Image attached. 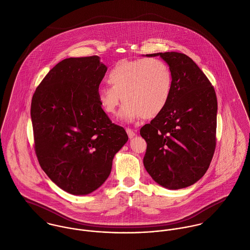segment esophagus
Here are the masks:
<instances>
[{"label": "esophagus", "instance_id": "esophagus-1", "mask_svg": "<svg viewBox=\"0 0 250 250\" xmlns=\"http://www.w3.org/2000/svg\"><path fill=\"white\" fill-rule=\"evenodd\" d=\"M126 132H127V134H128L129 139H133V138L136 136V133H135L132 129H130V128H127V129H126Z\"/></svg>", "mask_w": 250, "mask_h": 250}]
</instances>
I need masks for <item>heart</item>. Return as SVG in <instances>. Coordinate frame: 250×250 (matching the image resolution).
Returning <instances> with one entry per match:
<instances>
[{"mask_svg":"<svg viewBox=\"0 0 250 250\" xmlns=\"http://www.w3.org/2000/svg\"><path fill=\"white\" fill-rule=\"evenodd\" d=\"M107 80L110 86L97 89L99 105L107 115H115L123 100L120 116L126 121L159 115L169 101L173 84L169 66L156 58L119 61Z\"/></svg>","mask_w":250,"mask_h":250,"instance_id":"b5f03b06","label":"heart"}]
</instances>
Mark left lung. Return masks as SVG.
Masks as SVG:
<instances>
[{"instance_id": "obj_1", "label": "left lung", "mask_w": 250, "mask_h": 250, "mask_svg": "<svg viewBox=\"0 0 250 250\" xmlns=\"http://www.w3.org/2000/svg\"><path fill=\"white\" fill-rule=\"evenodd\" d=\"M160 56L169 66L172 91L165 109L141 129L147 143L143 165L159 185L178 189L206 173L215 149L217 101L214 86L187 55Z\"/></svg>"}]
</instances>
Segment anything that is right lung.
<instances>
[{"mask_svg": "<svg viewBox=\"0 0 250 250\" xmlns=\"http://www.w3.org/2000/svg\"><path fill=\"white\" fill-rule=\"evenodd\" d=\"M107 67L98 56L59 62L36 87L31 105L35 150L58 187L88 194L107 180L114 155L127 143L97 100Z\"/></svg>", "mask_w": 250, "mask_h": 250, "instance_id": "right-lung-1", "label": "right lung"}]
</instances>
